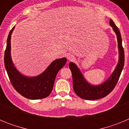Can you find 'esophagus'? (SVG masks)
Wrapping results in <instances>:
<instances>
[{"instance_id":"obj_1","label":"esophagus","mask_w":129,"mask_h":129,"mask_svg":"<svg viewBox=\"0 0 129 129\" xmlns=\"http://www.w3.org/2000/svg\"><path fill=\"white\" fill-rule=\"evenodd\" d=\"M67 59H68V61H72V60L74 59V56L71 54H68L67 55Z\"/></svg>"}]
</instances>
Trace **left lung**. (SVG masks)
Here are the masks:
<instances>
[{
	"label": "left lung",
	"mask_w": 129,
	"mask_h": 129,
	"mask_svg": "<svg viewBox=\"0 0 129 129\" xmlns=\"http://www.w3.org/2000/svg\"><path fill=\"white\" fill-rule=\"evenodd\" d=\"M110 25L112 27L118 39V45L119 49V61L112 74L107 81L99 85H92L88 83L82 75L78 67L73 62H70L69 67L72 72L73 79V88L76 94L81 98L87 100H94L103 98L113 90L118 83L123 70L125 62L124 50L122 46V40L120 31L113 20L110 19Z\"/></svg>",
	"instance_id": "left-lung-1"
}]
</instances>
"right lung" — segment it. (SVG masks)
Here are the masks:
<instances>
[{"label": "right lung", "instance_id": "add662e5", "mask_svg": "<svg viewBox=\"0 0 129 129\" xmlns=\"http://www.w3.org/2000/svg\"><path fill=\"white\" fill-rule=\"evenodd\" d=\"M15 26L9 33L4 53V65L9 79L15 89L26 98L39 100L50 95L53 87L55 77L67 62L65 57L58 59L49 65L46 70L36 77H26L18 71L11 58V35Z\"/></svg>", "mask_w": 129, "mask_h": 129}]
</instances>
